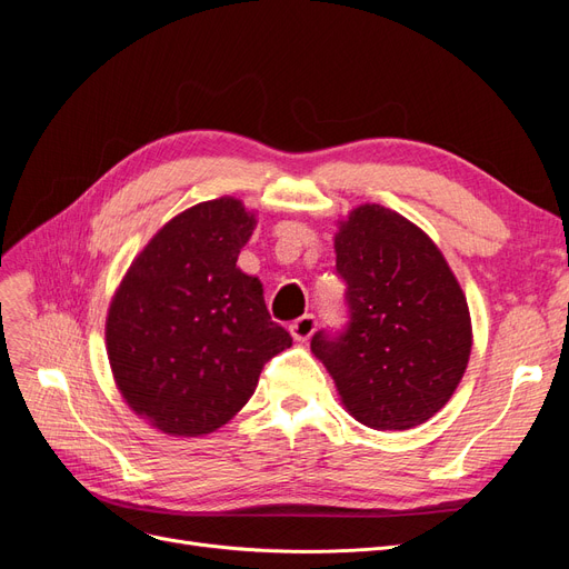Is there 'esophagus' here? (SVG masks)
Returning a JSON list of instances; mask_svg holds the SVG:
<instances>
[{"label":"esophagus","instance_id":"34e87169","mask_svg":"<svg viewBox=\"0 0 569 569\" xmlns=\"http://www.w3.org/2000/svg\"><path fill=\"white\" fill-rule=\"evenodd\" d=\"M289 332H291V337H295L297 341H306L308 337L316 332V318L311 313L297 318L295 322L289 325Z\"/></svg>","mask_w":569,"mask_h":569}]
</instances>
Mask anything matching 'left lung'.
<instances>
[{
  "instance_id": "1",
  "label": "left lung",
  "mask_w": 569,
  "mask_h": 569,
  "mask_svg": "<svg viewBox=\"0 0 569 569\" xmlns=\"http://www.w3.org/2000/svg\"><path fill=\"white\" fill-rule=\"evenodd\" d=\"M337 274L349 325L316 332L311 351L351 416L372 429H410L451 399L472 349L468 301L443 253L408 218L363 203L339 222Z\"/></svg>"
}]
</instances>
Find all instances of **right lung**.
Listing matches in <instances>:
<instances>
[{
	"label": "right lung",
	"instance_id": "right-lung-1",
	"mask_svg": "<svg viewBox=\"0 0 569 569\" xmlns=\"http://www.w3.org/2000/svg\"><path fill=\"white\" fill-rule=\"evenodd\" d=\"M253 228L239 199L201 201L151 237L111 299L116 387L166 435L216 432L251 399L268 360L291 347L261 280L237 268Z\"/></svg>",
	"mask_w": 569,
	"mask_h": 569
}]
</instances>
